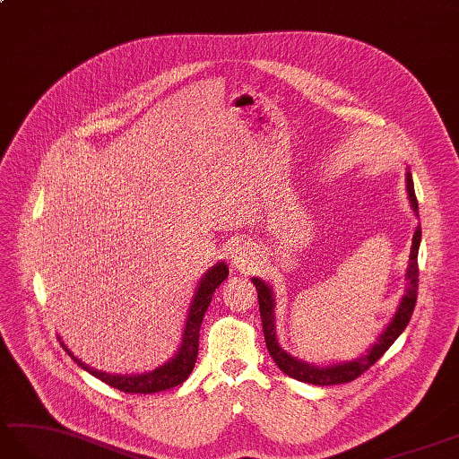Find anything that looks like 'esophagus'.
I'll list each match as a JSON object with an SVG mask.
<instances>
[{"mask_svg": "<svg viewBox=\"0 0 459 459\" xmlns=\"http://www.w3.org/2000/svg\"><path fill=\"white\" fill-rule=\"evenodd\" d=\"M231 266H236L238 271H245V268H249V263L253 259V249H249L245 243H238L236 247L231 249Z\"/></svg>", "mask_w": 459, "mask_h": 459, "instance_id": "34e87169", "label": "esophagus"}]
</instances>
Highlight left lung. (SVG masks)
I'll use <instances>...</instances> for the list:
<instances>
[{"label": "left lung", "mask_w": 459, "mask_h": 459, "mask_svg": "<svg viewBox=\"0 0 459 459\" xmlns=\"http://www.w3.org/2000/svg\"><path fill=\"white\" fill-rule=\"evenodd\" d=\"M407 195H409V203L415 216H419V203L415 196V186H412V177L407 167ZM419 247H420V226L415 228V233H412V245H411V255H409V266H407V286H405V294L401 298L397 311L387 323V327L384 333L379 334L376 342L368 349L364 354L356 356L352 360H344L337 364H327V366H316L296 359L290 352H286L281 342L276 339V321H274V307H276V299L273 288L268 286L263 278L255 276L251 278L255 288H256V298H259V311H261V319H263V333H264V341H266V349L271 352L273 360L281 370L298 379V382H306V384H314V385H337V384H349L352 379L364 374L368 368L376 364L379 359H382L384 352L389 349L391 344L395 342L401 333L405 331L409 325V319L412 316V309H415L417 304V288H419V264H417V256H419Z\"/></svg>", "instance_id": "8db88e82"}]
</instances>
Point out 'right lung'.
Returning a JSON list of instances; mask_svg holds the SVG:
<instances>
[{
    "instance_id": "add662e5",
    "label": "right lung",
    "mask_w": 459,
    "mask_h": 459,
    "mask_svg": "<svg viewBox=\"0 0 459 459\" xmlns=\"http://www.w3.org/2000/svg\"><path fill=\"white\" fill-rule=\"evenodd\" d=\"M230 274L228 264L220 261L214 266H210L204 273V276L200 278L198 288L195 292V298L191 301V307H188V316L185 321V331H183V339L181 346L175 352L173 359L167 360L165 364L158 366L152 372H143V374H107L95 370L89 364L82 362L74 352L64 344V351L72 356V360L82 366L85 372L91 376L99 377L100 382H105L107 385L125 391V394H158V391L171 389L175 385H181L185 379L191 376L195 362H196V354H198V337H200V325H203V319L206 309L212 301V296H214L216 288L226 281ZM60 339V337H58Z\"/></svg>"
}]
</instances>
